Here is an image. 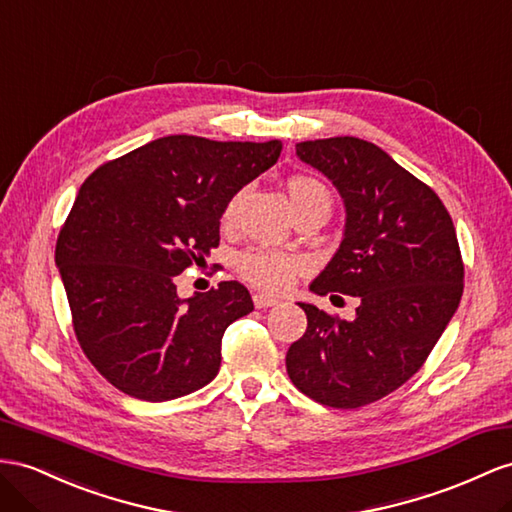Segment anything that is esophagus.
<instances>
[{"label": "esophagus", "mask_w": 512, "mask_h": 512, "mask_svg": "<svg viewBox=\"0 0 512 512\" xmlns=\"http://www.w3.org/2000/svg\"><path fill=\"white\" fill-rule=\"evenodd\" d=\"M253 303H255V307L257 309H268V307H274L279 303L277 298H272V296H268V294H264V292H255L253 294Z\"/></svg>", "instance_id": "esophagus-1"}]
</instances>
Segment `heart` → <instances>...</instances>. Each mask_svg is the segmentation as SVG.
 <instances>
[{"mask_svg": "<svg viewBox=\"0 0 512 512\" xmlns=\"http://www.w3.org/2000/svg\"><path fill=\"white\" fill-rule=\"evenodd\" d=\"M285 190L287 196H290L296 218L305 214H331L333 196L331 190L326 188L320 179L311 175H292L285 181ZM240 196L242 192L235 194L227 203L225 212H222V225L225 227H229L235 220ZM233 266L246 283H251L266 292H281L292 283L296 274L303 270V261L290 253L272 251V248L264 246H251L246 248V251L238 253Z\"/></svg>", "mask_w": 512, "mask_h": 512, "instance_id": "1", "label": "heart"}]
</instances>
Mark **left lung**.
Segmentation results:
<instances>
[{"instance_id": "obj_1", "label": "left lung", "mask_w": 512, "mask_h": 512, "mask_svg": "<svg viewBox=\"0 0 512 512\" xmlns=\"http://www.w3.org/2000/svg\"><path fill=\"white\" fill-rule=\"evenodd\" d=\"M333 181L346 207L344 240L318 296L359 298L355 320L298 303L307 331L287 350L296 389L333 409H359L422 368L463 296V259L439 196L376 144L337 136L296 144Z\"/></svg>"}]
</instances>
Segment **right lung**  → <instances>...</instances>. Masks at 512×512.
Returning <instances> with one entry per match:
<instances>
[{"mask_svg": "<svg viewBox=\"0 0 512 512\" xmlns=\"http://www.w3.org/2000/svg\"><path fill=\"white\" fill-rule=\"evenodd\" d=\"M281 142L164 136L99 166L64 222L56 264L73 331L97 372L131 398L164 402L212 383L227 326L253 311L238 281L177 296L175 277L220 242V218Z\"/></svg>", "mask_w": 512, "mask_h": 512, "instance_id": "right-lung-1", "label": "right lung"}]
</instances>
